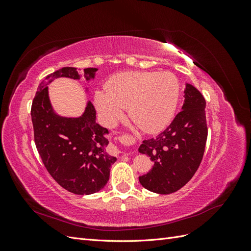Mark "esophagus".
I'll return each instance as SVG.
<instances>
[{
	"mask_svg": "<svg viewBox=\"0 0 251 251\" xmlns=\"http://www.w3.org/2000/svg\"><path fill=\"white\" fill-rule=\"evenodd\" d=\"M113 149H114V150H115V151H117V153H120V151H118V150L116 149V147H113Z\"/></svg>",
	"mask_w": 251,
	"mask_h": 251,
	"instance_id": "esophagus-1",
	"label": "esophagus"
}]
</instances>
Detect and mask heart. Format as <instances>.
Here are the masks:
<instances>
[{"label":"heart","mask_w":251,"mask_h":251,"mask_svg":"<svg viewBox=\"0 0 251 251\" xmlns=\"http://www.w3.org/2000/svg\"><path fill=\"white\" fill-rule=\"evenodd\" d=\"M179 81L171 72L128 71L114 75L105 92L95 93V107L103 124L112 126L127 115L142 131L156 133L168 126L176 111Z\"/></svg>","instance_id":"1"}]
</instances>
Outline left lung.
Wrapping results in <instances>:
<instances>
[{"mask_svg":"<svg viewBox=\"0 0 251 251\" xmlns=\"http://www.w3.org/2000/svg\"><path fill=\"white\" fill-rule=\"evenodd\" d=\"M203 95L185 83L182 111L157 137L144 140L138 151L154 161L151 170L139 177L148 191L168 195L179 191L193 178L202 161L207 139Z\"/></svg>","mask_w":251,"mask_h":251,"instance_id":"left-lung-1","label":"left lung"}]
</instances>
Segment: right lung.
<instances>
[{"label":"right lung","instance_id":"add662e5","mask_svg":"<svg viewBox=\"0 0 251 251\" xmlns=\"http://www.w3.org/2000/svg\"><path fill=\"white\" fill-rule=\"evenodd\" d=\"M97 68L83 69L86 80L94 79ZM80 79L76 68L65 67L46 76L37 88L31 107L34 141L44 165L57 183L75 195L100 192L110 178L116 157L105 148V127L96 123V111L88 100L79 117L60 116L53 109L48 85L55 78ZM88 92V88H86Z\"/></svg>","mask_w":251,"mask_h":251}]
</instances>
